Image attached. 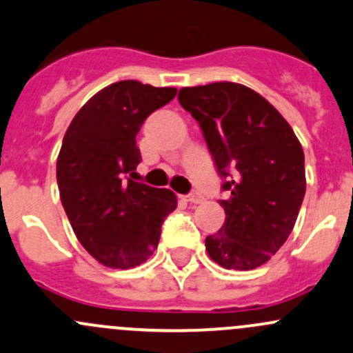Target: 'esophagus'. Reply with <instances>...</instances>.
Listing matches in <instances>:
<instances>
[{
	"label": "esophagus",
	"mask_w": 353,
	"mask_h": 353,
	"mask_svg": "<svg viewBox=\"0 0 353 353\" xmlns=\"http://www.w3.org/2000/svg\"><path fill=\"white\" fill-rule=\"evenodd\" d=\"M186 201L194 203V205H199V203L205 201V198H203V196L199 194L198 191H192V192H189V194L186 196Z\"/></svg>",
	"instance_id": "1"
}]
</instances>
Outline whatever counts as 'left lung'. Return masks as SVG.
Wrapping results in <instances>:
<instances>
[{"label":"left lung","mask_w":353,"mask_h":353,"mask_svg":"<svg viewBox=\"0 0 353 353\" xmlns=\"http://www.w3.org/2000/svg\"><path fill=\"white\" fill-rule=\"evenodd\" d=\"M179 103L199 123L223 179L226 220L206 236L211 261L232 270L264 265L294 228L304 192V154L265 98L236 83L183 88Z\"/></svg>","instance_id":"8db88e82"}]
</instances>
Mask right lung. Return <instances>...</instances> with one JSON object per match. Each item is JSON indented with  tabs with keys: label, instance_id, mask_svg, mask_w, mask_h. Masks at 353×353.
<instances>
[{
	"label": "right lung",
	"instance_id": "1",
	"mask_svg": "<svg viewBox=\"0 0 353 353\" xmlns=\"http://www.w3.org/2000/svg\"><path fill=\"white\" fill-rule=\"evenodd\" d=\"M176 88L120 81L96 92L70 121L57 157L61 201L81 245L111 269H132L157 248L176 194L133 181L137 133Z\"/></svg>",
	"mask_w": 353,
	"mask_h": 353
}]
</instances>
